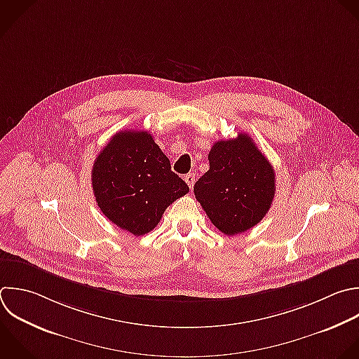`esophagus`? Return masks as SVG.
<instances>
[{
  "mask_svg": "<svg viewBox=\"0 0 359 359\" xmlns=\"http://www.w3.org/2000/svg\"><path fill=\"white\" fill-rule=\"evenodd\" d=\"M184 180H185V182L188 184V187L192 189V188H194V184H195V174L189 172V174H187V175L184 177Z\"/></svg>",
  "mask_w": 359,
  "mask_h": 359,
  "instance_id": "1",
  "label": "esophagus"
}]
</instances>
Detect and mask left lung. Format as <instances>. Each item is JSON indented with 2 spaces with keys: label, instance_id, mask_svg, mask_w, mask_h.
Listing matches in <instances>:
<instances>
[{
  "label": "left lung",
  "instance_id": "1",
  "mask_svg": "<svg viewBox=\"0 0 359 359\" xmlns=\"http://www.w3.org/2000/svg\"><path fill=\"white\" fill-rule=\"evenodd\" d=\"M209 170L195 182L196 201L223 234L234 236L258 224L275 195V171L252 139L216 142L208 156Z\"/></svg>",
  "mask_w": 359,
  "mask_h": 359
}]
</instances>
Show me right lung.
Segmentation results:
<instances>
[{"mask_svg": "<svg viewBox=\"0 0 359 359\" xmlns=\"http://www.w3.org/2000/svg\"><path fill=\"white\" fill-rule=\"evenodd\" d=\"M91 180L101 212L135 236L151 231L164 210L189 192L153 136L143 130L112 136L94 161Z\"/></svg>", "mask_w": 359, "mask_h": 359, "instance_id": "1", "label": "right lung"}]
</instances>
